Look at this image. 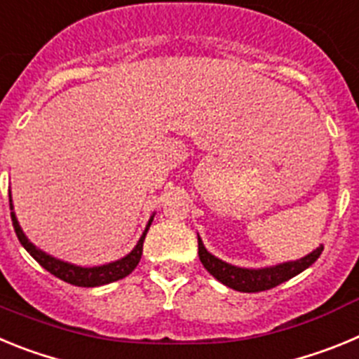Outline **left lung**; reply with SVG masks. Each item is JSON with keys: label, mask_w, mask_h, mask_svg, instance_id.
I'll return each mask as SVG.
<instances>
[{"label": "left lung", "mask_w": 359, "mask_h": 359, "mask_svg": "<svg viewBox=\"0 0 359 359\" xmlns=\"http://www.w3.org/2000/svg\"><path fill=\"white\" fill-rule=\"evenodd\" d=\"M322 252L323 246H320V248H316L315 252L306 255L300 261L284 262V264L271 266V268L246 269L219 261L217 257L207 252V248L203 246L201 239L198 237L199 261L207 268L208 273L214 275L219 282H223L224 286L231 287V290L236 291H243V293H259V291L271 290V287L278 286L282 282L290 280L294 275L302 273L304 269L309 268L322 255Z\"/></svg>", "instance_id": "1"}]
</instances>
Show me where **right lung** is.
Returning <instances> with one entry per match:
<instances>
[{"mask_svg":"<svg viewBox=\"0 0 359 359\" xmlns=\"http://www.w3.org/2000/svg\"><path fill=\"white\" fill-rule=\"evenodd\" d=\"M11 210H12V199H11ZM12 215V224H14L15 236H18L19 243L23 244L25 250L30 253L41 266H43L46 271H50L52 275H55L57 278H61V280L68 282V284H73V286H81V287H95V286H104V284H109V282L120 280V278L128 277L131 273L133 269L138 266L142 259V252H144V239L147 236V230L152 223V217L149 219V224L145 228L144 236L140 237L138 244L135 246L129 255H126L123 259L115 262H109V264L104 266H95V268H82V266H73L68 264V262H62L55 257L46 255L44 252L37 250L30 241L25 237L23 230L19 226L18 219H15L14 212H11Z\"/></svg>","mask_w":359,"mask_h":359,"instance_id":"add662e5","label":"right lung"}]
</instances>
